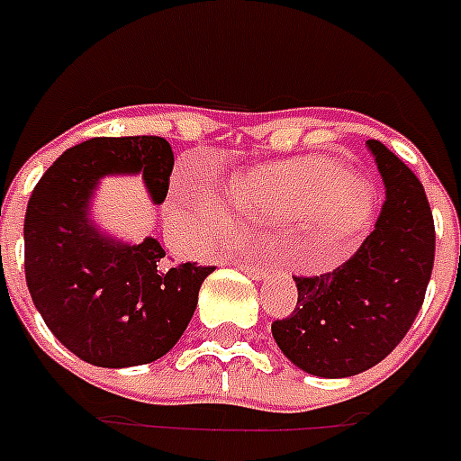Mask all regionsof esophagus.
Returning <instances> with one entry per match:
<instances>
[{"label":"esophagus","mask_w":461,"mask_h":461,"mask_svg":"<svg viewBox=\"0 0 461 461\" xmlns=\"http://www.w3.org/2000/svg\"><path fill=\"white\" fill-rule=\"evenodd\" d=\"M240 268L245 271L248 276H252V278H264V276L268 274V268L267 267H259V264H240Z\"/></svg>","instance_id":"34e87169"}]
</instances>
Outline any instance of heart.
Masks as SVG:
<instances>
[{
	"mask_svg": "<svg viewBox=\"0 0 461 461\" xmlns=\"http://www.w3.org/2000/svg\"><path fill=\"white\" fill-rule=\"evenodd\" d=\"M228 202L235 212L268 221L307 219V230L326 261L340 259L366 216L359 183L333 161L294 159L259 168L233 180ZM168 216L193 240H207L226 226L219 194L197 173L180 171L173 180Z\"/></svg>",
	"mask_w": 461,
	"mask_h": 461,
	"instance_id": "obj_1",
	"label": "heart"
}]
</instances>
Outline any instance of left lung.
I'll return each mask as SVG.
<instances>
[{
	"instance_id": "obj_1",
	"label": "left lung",
	"mask_w": 461,
	"mask_h": 461,
	"mask_svg": "<svg viewBox=\"0 0 461 461\" xmlns=\"http://www.w3.org/2000/svg\"><path fill=\"white\" fill-rule=\"evenodd\" d=\"M385 202L376 226L348 261L321 276H294L297 307L271 323L294 366L321 378H348L376 366L400 345L426 297L436 226L421 180L378 140Z\"/></svg>"
}]
</instances>
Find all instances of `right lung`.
<instances>
[{
    "mask_svg": "<svg viewBox=\"0 0 461 461\" xmlns=\"http://www.w3.org/2000/svg\"><path fill=\"white\" fill-rule=\"evenodd\" d=\"M173 149L157 135L92 138L66 149L25 212V281L44 323L83 362L123 369L159 359L180 340L213 267L171 264L154 238L126 245L87 219L106 173H142L167 200Z\"/></svg>",
    "mask_w": 461,
    "mask_h": 461,
    "instance_id": "add662e5",
    "label": "right lung"
}]
</instances>
